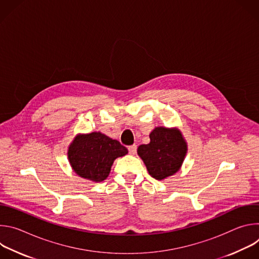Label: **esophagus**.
Wrapping results in <instances>:
<instances>
[{
  "mask_svg": "<svg viewBox=\"0 0 259 259\" xmlns=\"http://www.w3.org/2000/svg\"><path fill=\"white\" fill-rule=\"evenodd\" d=\"M128 151H129V154L130 155H135L136 154V151H137V146L135 145V144H133V145H130L129 147H128Z\"/></svg>",
  "mask_w": 259,
  "mask_h": 259,
  "instance_id": "obj_1",
  "label": "esophagus"
}]
</instances>
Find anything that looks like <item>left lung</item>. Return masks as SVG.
<instances>
[{
	"mask_svg": "<svg viewBox=\"0 0 259 259\" xmlns=\"http://www.w3.org/2000/svg\"><path fill=\"white\" fill-rule=\"evenodd\" d=\"M149 144L138 146L137 154L149 174L163 180L175 174L187 156L188 144L177 128L156 127L150 134Z\"/></svg>",
	"mask_w": 259,
	"mask_h": 259,
	"instance_id": "1",
	"label": "left lung"
}]
</instances>
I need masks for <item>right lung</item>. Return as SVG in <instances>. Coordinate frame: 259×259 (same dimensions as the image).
Listing matches in <instances>:
<instances>
[{
	"instance_id": "add662e5",
	"label": "right lung",
	"mask_w": 259,
	"mask_h": 259,
	"mask_svg": "<svg viewBox=\"0 0 259 259\" xmlns=\"http://www.w3.org/2000/svg\"><path fill=\"white\" fill-rule=\"evenodd\" d=\"M127 154L128 150L118 140L100 132L78 134L67 151L72 170L94 182L106 179L114 161Z\"/></svg>"
}]
</instances>
